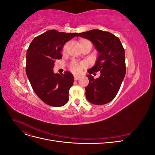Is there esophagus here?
Wrapping results in <instances>:
<instances>
[{
  "mask_svg": "<svg viewBox=\"0 0 155 155\" xmlns=\"http://www.w3.org/2000/svg\"><path fill=\"white\" fill-rule=\"evenodd\" d=\"M80 78V76H76V75H75L74 76V79L76 81H77V80H78V79Z\"/></svg>",
  "mask_w": 155,
  "mask_h": 155,
  "instance_id": "obj_1",
  "label": "esophagus"
}]
</instances>
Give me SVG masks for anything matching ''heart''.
<instances>
[{
    "instance_id": "1",
    "label": "heart",
    "mask_w": 155,
    "mask_h": 155,
    "mask_svg": "<svg viewBox=\"0 0 155 155\" xmlns=\"http://www.w3.org/2000/svg\"><path fill=\"white\" fill-rule=\"evenodd\" d=\"M68 46V44L65 45L63 47V51H65L67 50ZM85 66V63H79L76 61H72V63H70V68L71 69L72 71L74 73H79L81 72L83 68Z\"/></svg>"
}]
</instances>
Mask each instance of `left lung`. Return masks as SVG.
I'll return each instance as SVG.
<instances>
[{"instance_id":"left-lung-1","label":"left lung","mask_w":155,"mask_h":155,"mask_svg":"<svg viewBox=\"0 0 155 155\" xmlns=\"http://www.w3.org/2000/svg\"><path fill=\"white\" fill-rule=\"evenodd\" d=\"M77 36L90 40L99 52L95 65L88 72L100 71V76L94 79L91 75L87 76L89 83L85 88L86 98L93 104H106L118 94L125 77L124 48L118 37L109 31L92 30Z\"/></svg>"}]
</instances>
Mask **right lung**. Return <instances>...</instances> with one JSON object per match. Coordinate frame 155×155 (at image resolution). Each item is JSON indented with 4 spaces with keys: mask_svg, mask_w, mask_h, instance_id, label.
Returning <instances> with one entry per match:
<instances>
[{
    "mask_svg": "<svg viewBox=\"0 0 155 155\" xmlns=\"http://www.w3.org/2000/svg\"><path fill=\"white\" fill-rule=\"evenodd\" d=\"M78 33L51 30L35 37L26 53V72L33 90L46 104L61 107L68 100V91L73 85L72 73L54 74L55 59L62 58L61 51L67 41Z\"/></svg>",
    "mask_w": 155,
    "mask_h": 155,
    "instance_id": "right-lung-1",
    "label": "right lung"
}]
</instances>
